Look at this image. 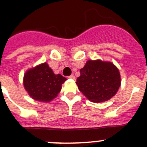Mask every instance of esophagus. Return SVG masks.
Returning a JSON list of instances; mask_svg holds the SVG:
<instances>
[{"instance_id": "esophagus-1", "label": "esophagus", "mask_w": 147, "mask_h": 147, "mask_svg": "<svg viewBox=\"0 0 147 147\" xmlns=\"http://www.w3.org/2000/svg\"><path fill=\"white\" fill-rule=\"evenodd\" d=\"M68 78H69V79H71V80H75V76H74V75H71L70 76H68Z\"/></svg>"}]
</instances>
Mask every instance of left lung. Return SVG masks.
I'll list each match as a JSON object with an SVG mask.
<instances>
[{"mask_svg":"<svg viewBox=\"0 0 147 147\" xmlns=\"http://www.w3.org/2000/svg\"><path fill=\"white\" fill-rule=\"evenodd\" d=\"M118 67L110 62L101 59L88 60L80 69L76 85L89 101L100 103L113 97L121 86Z\"/></svg>","mask_w":147,"mask_h":147,"instance_id":"obj_1","label":"left lung"}]
</instances>
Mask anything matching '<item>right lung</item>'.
<instances>
[{
  "instance_id": "right-lung-1",
  "label": "right lung",
  "mask_w": 147,
  "mask_h": 147,
  "mask_svg": "<svg viewBox=\"0 0 147 147\" xmlns=\"http://www.w3.org/2000/svg\"><path fill=\"white\" fill-rule=\"evenodd\" d=\"M66 80L59 74H55L47 62H44L26 71L23 86L33 99L49 102L57 96Z\"/></svg>"
}]
</instances>
